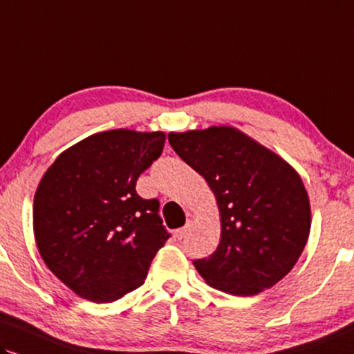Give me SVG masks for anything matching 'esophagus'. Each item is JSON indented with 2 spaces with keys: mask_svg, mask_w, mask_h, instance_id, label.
<instances>
[{
  "mask_svg": "<svg viewBox=\"0 0 354 354\" xmlns=\"http://www.w3.org/2000/svg\"><path fill=\"white\" fill-rule=\"evenodd\" d=\"M190 226H192V221H190V220H187L185 226H182V228L176 230V238H177V239H184V238L187 236V233H189Z\"/></svg>",
  "mask_w": 354,
  "mask_h": 354,
  "instance_id": "esophagus-1",
  "label": "esophagus"
}]
</instances>
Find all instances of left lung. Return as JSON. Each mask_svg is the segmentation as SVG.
I'll list each match as a JSON object with an SVG mask.
<instances>
[{"label": "left lung", "mask_w": 354, "mask_h": 354, "mask_svg": "<svg viewBox=\"0 0 354 354\" xmlns=\"http://www.w3.org/2000/svg\"><path fill=\"white\" fill-rule=\"evenodd\" d=\"M169 142L215 194L221 216L216 251L195 259L207 283L250 297L290 272L310 233V203L286 160L234 128L170 133Z\"/></svg>", "instance_id": "left-lung-1"}]
</instances>
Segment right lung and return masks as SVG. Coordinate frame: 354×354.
<instances>
[{
    "label": "right lung",
    "mask_w": 354,
    "mask_h": 354,
    "mask_svg": "<svg viewBox=\"0 0 354 354\" xmlns=\"http://www.w3.org/2000/svg\"><path fill=\"white\" fill-rule=\"evenodd\" d=\"M164 144V133L104 131L62 152L44 174L34 197L39 252L80 297L113 302L138 289L169 239L159 200L136 192Z\"/></svg>",
    "instance_id": "right-lung-1"
}]
</instances>
